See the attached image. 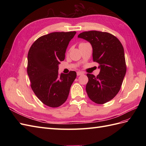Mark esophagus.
Listing matches in <instances>:
<instances>
[{"instance_id":"1","label":"esophagus","mask_w":146,"mask_h":146,"mask_svg":"<svg viewBox=\"0 0 146 146\" xmlns=\"http://www.w3.org/2000/svg\"><path fill=\"white\" fill-rule=\"evenodd\" d=\"M84 73L83 72H81V71H78V72H77V75L78 76H81V75H83Z\"/></svg>"}]
</instances>
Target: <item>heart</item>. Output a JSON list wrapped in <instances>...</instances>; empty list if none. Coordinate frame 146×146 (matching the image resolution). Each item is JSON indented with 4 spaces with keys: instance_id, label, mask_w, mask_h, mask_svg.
Wrapping results in <instances>:
<instances>
[{
    "instance_id": "heart-1",
    "label": "heart",
    "mask_w": 146,
    "mask_h": 146,
    "mask_svg": "<svg viewBox=\"0 0 146 146\" xmlns=\"http://www.w3.org/2000/svg\"><path fill=\"white\" fill-rule=\"evenodd\" d=\"M84 44V43H83V42H82V43H80V44Z\"/></svg>"
}]
</instances>
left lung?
I'll return each mask as SVG.
<instances>
[{
	"label": "left lung",
	"mask_w": 146,
	"mask_h": 146,
	"mask_svg": "<svg viewBox=\"0 0 146 146\" xmlns=\"http://www.w3.org/2000/svg\"><path fill=\"white\" fill-rule=\"evenodd\" d=\"M78 38L90 42L93 61L99 64L98 76L87 74L88 96L96 104L107 103L118 93L125 76L123 47L116 36L107 32L88 31L80 33Z\"/></svg>",
	"instance_id": "8db88e82"
}]
</instances>
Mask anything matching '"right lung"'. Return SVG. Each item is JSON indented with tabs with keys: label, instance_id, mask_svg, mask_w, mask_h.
Listing matches in <instances>:
<instances>
[{
	"label": "right lung",
	"instance_id": "add662e5",
	"mask_svg": "<svg viewBox=\"0 0 146 146\" xmlns=\"http://www.w3.org/2000/svg\"><path fill=\"white\" fill-rule=\"evenodd\" d=\"M76 32H53L39 37L30 48L27 74L35 94L48 107L55 108L67 100L76 78L75 71L58 74L70 41Z\"/></svg>",
	"mask_w": 146,
	"mask_h": 146
}]
</instances>
